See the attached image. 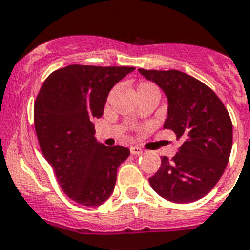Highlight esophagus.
<instances>
[{"instance_id": "esophagus-1", "label": "esophagus", "mask_w": 250, "mask_h": 250, "mask_svg": "<svg viewBox=\"0 0 250 250\" xmlns=\"http://www.w3.org/2000/svg\"><path fill=\"white\" fill-rule=\"evenodd\" d=\"M142 153H143V150H142L139 146H130V154H133V155H139V154Z\"/></svg>"}]
</instances>
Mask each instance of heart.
<instances>
[{
  "mask_svg": "<svg viewBox=\"0 0 250 250\" xmlns=\"http://www.w3.org/2000/svg\"><path fill=\"white\" fill-rule=\"evenodd\" d=\"M146 88H154V90H157V87L154 85H151V83H143V85L139 86L138 90H146Z\"/></svg>",
  "mask_w": 250,
  "mask_h": 250,
  "instance_id": "b5f03b06",
  "label": "heart"
}]
</instances>
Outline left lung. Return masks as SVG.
I'll list each match as a JSON object with an SVG mask.
<instances>
[{"label":"left lung","mask_w":250,"mask_h":250,"mask_svg":"<svg viewBox=\"0 0 250 250\" xmlns=\"http://www.w3.org/2000/svg\"><path fill=\"white\" fill-rule=\"evenodd\" d=\"M138 71L165 93L164 128L181 141L171 160L162 158L159 170L149 178L150 186L171 202L197 201L218 183L229 160L233 127L228 111L208 86L185 72Z\"/></svg>","instance_id":"1"}]
</instances>
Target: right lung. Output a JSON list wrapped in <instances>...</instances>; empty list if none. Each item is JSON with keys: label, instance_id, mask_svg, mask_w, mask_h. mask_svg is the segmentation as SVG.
<instances>
[{"label": "right lung", "instance_id": "obj_1", "mask_svg": "<svg viewBox=\"0 0 250 250\" xmlns=\"http://www.w3.org/2000/svg\"><path fill=\"white\" fill-rule=\"evenodd\" d=\"M134 67L69 65L46 78L34 104V125L44 158L72 201L100 206L112 195L117 169L129 149L106 146L93 120L104 114L107 96Z\"/></svg>", "mask_w": 250, "mask_h": 250}]
</instances>
